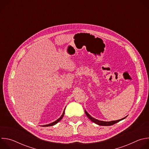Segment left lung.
<instances>
[{"mask_svg":"<svg viewBox=\"0 0 149 149\" xmlns=\"http://www.w3.org/2000/svg\"><path fill=\"white\" fill-rule=\"evenodd\" d=\"M85 113H86V114L87 115V116L88 117L89 119H90V120H91L93 122H94V123L98 124V125H104V126H109V125H112L118 122H119L120 121L126 118V117H125L124 118H123L121 119H120V120H115V121H100V120H98L97 119H95L94 118H93V117H91L87 111L86 110H85Z\"/></svg>","mask_w":149,"mask_h":149,"instance_id":"1","label":"left lung"}]
</instances>
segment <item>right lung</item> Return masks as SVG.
I'll return each instance as SVG.
<instances>
[{"label": "right lung", "instance_id": "add662e5", "mask_svg": "<svg viewBox=\"0 0 149 149\" xmlns=\"http://www.w3.org/2000/svg\"><path fill=\"white\" fill-rule=\"evenodd\" d=\"M65 109H64V111H63V113H62V114L61 115V116L58 119V120H56V121H55L54 122H53V123H50V124H47V125H44L43 126H44V127H48V126H52V125H55V124H57L62 118V117H63V115H64V113H65Z\"/></svg>", "mask_w": 149, "mask_h": 149}]
</instances>
